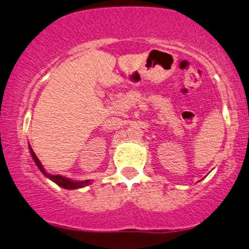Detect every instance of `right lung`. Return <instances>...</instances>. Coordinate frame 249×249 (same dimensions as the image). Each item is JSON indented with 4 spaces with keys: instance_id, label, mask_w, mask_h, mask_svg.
Returning <instances> with one entry per match:
<instances>
[{
    "instance_id": "1",
    "label": "right lung",
    "mask_w": 249,
    "mask_h": 249,
    "mask_svg": "<svg viewBox=\"0 0 249 249\" xmlns=\"http://www.w3.org/2000/svg\"><path fill=\"white\" fill-rule=\"evenodd\" d=\"M30 153H31V156H33L34 161L36 162L37 167L39 168V171H41V172L44 174L45 177H48V178L53 180V181H55L57 185H59V186H62L63 188H67V190H75V188H81L83 186H85V185L90 184V181H89V180H85V181H72V180L64 178V177H62V176H50L49 173L45 172V170L43 168V165L41 164V161L38 160V158H37L35 152H34L33 148L31 147H30Z\"/></svg>"
}]
</instances>
